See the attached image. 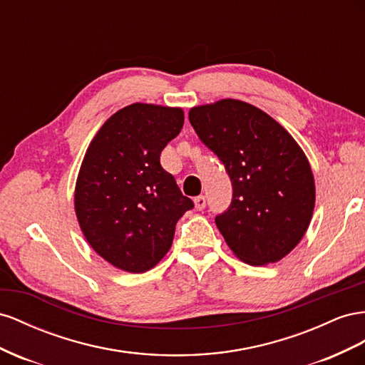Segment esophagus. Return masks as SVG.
I'll use <instances>...</instances> for the list:
<instances>
[{
    "label": "esophagus",
    "instance_id": "1",
    "mask_svg": "<svg viewBox=\"0 0 365 365\" xmlns=\"http://www.w3.org/2000/svg\"><path fill=\"white\" fill-rule=\"evenodd\" d=\"M194 205H195V210H197V211H203L205 207H206V199H205V195L195 197V199H194Z\"/></svg>",
    "mask_w": 365,
    "mask_h": 365
}]
</instances>
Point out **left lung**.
I'll return each mask as SVG.
<instances>
[{"instance_id": "left-lung-1", "label": "left lung", "mask_w": 365, "mask_h": 365, "mask_svg": "<svg viewBox=\"0 0 365 365\" xmlns=\"http://www.w3.org/2000/svg\"><path fill=\"white\" fill-rule=\"evenodd\" d=\"M190 122L232 182V202L215 217L227 246L252 266L286 257L304 237L315 207L303 150L275 119L243 101L194 107Z\"/></svg>"}]
</instances>
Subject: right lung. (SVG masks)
Returning a JSON list of instances; mask_svg holds the SVG:
<instances>
[{"instance_id":"add662e5","label":"right lung","mask_w":365,"mask_h":365,"mask_svg":"<svg viewBox=\"0 0 365 365\" xmlns=\"http://www.w3.org/2000/svg\"><path fill=\"white\" fill-rule=\"evenodd\" d=\"M182 108L131 103L91 140L75 190L79 226L114 267L147 272L170 251L175 223L194 207L160 165L183 127Z\"/></svg>"}]
</instances>
